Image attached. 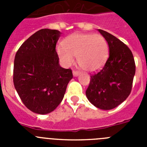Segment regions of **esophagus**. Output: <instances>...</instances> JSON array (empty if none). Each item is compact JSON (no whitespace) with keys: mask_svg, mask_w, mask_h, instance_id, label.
Returning a JSON list of instances; mask_svg holds the SVG:
<instances>
[{"mask_svg":"<svg viewBox=\"0 0 147 147\" xmlns=\"http://www.w3.org/2000/svg\"><path fill=\"white\" fill-rule=\"evenodd\" d=\"M79 74H80V72H79L78 71H73V75H74V76H79Z\"/></svg>","mask_w":147,"mask_h":147,"instance_id":"34e87169","label":"esophagus"}]
</instances>
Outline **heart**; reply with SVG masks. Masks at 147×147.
<instances>
[{"mask_svg":"<svg viewBox=\"0 0 147 147\" xmlns=\"http://www.w3.org/2000/svg\"><path fill=\"white\" fill-rule=\"evenodd\" d=\"M57 53L65 65L72 64L74 57H76L82 69L94 72L101 69L107 60L109 46L102 35L75 33L65 39L63 46H57Z\"/></svg>","mask_w":147,"mask_h":147,"instance_id":"obj_1","label":"heart"}]
</instances>
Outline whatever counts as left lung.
Instances as JSON below:
<instances>
[{
  "instance_id": "left-lung-1",
  "label": "left lung",
  "mask_w": 147,
  "mask_h": 147,
  "mask_svg": "<svg viewBox=\"0 0 147 147\" xmlns=\"http://www.w3.org/2000/svg\"><path fill=\"white\" fill-rule=\"evenodd\" d=\"M109 46V57L98 72L90 76L86 96L95 107L111 110L125 101L132 90L136 64L130 49L111 34L98 29Z\"/></svg>"
}]
</instances>
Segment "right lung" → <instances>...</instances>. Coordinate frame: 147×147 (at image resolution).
<instances>
[{
  "label": "right lung",
  "mask_w": 147,
  "mask_h": 147,
  "mask_svg": "<svg viewBox=\"0 0 147 147\" xmlns=\"http://www.w3.org/2000/svg\"><path fill=\"white\" fill-rule=\"evenodd\" d=\"M60 34L57 30H39L15 55L14 85L24 105L35 113L44 115L55 110L73 78L71 69L59 64L56 45Z\"/></svg>",
  "instance_id": "obj_1"
}]
</instances>
